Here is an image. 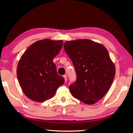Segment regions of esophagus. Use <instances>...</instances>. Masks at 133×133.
<instances>
[{"label": "esophagus", "instance_id": "obj_1", "mask_svg": "<svg viewBox=\"0 0 133 133\" xmlns=\"http://www.w3.org/2000/svg\"><path fill=\"white\" fill-rule=\"evenodd\" d=\"M63 77H64V78L65 81H67V75H66V74L64 75H63Z\"/></svg>", "mask_w": 133, "mask_h": 133}]
</instances>
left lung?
<instances>
[{
    "label": "left lung",
    "mask_w": 133,
    "mask_h": 133,
    "mask_svg": "<svg viewBox=\"0 0 133 133\" xmlns=\"http://www.w3.org/2000/svg\"><path fill=\"white\" fill-rule=\"evenodd\" d=\"M64 49L76 71V80L69 86L71 95L87 104H95L107 93L115 75L107 49L88 39L66 41Z\"/></svg>",
    "instance_id": "obj_1"
}]
</instances>
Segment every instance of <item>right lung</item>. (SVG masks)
Segmentation results:
<instances>
[{
	"mask_svg": "<svg viewBox=\"0 0 133 133\" xmlns=\"http://www.w3.org/2000/svg\"><path fill=\"white\" fill-rule=\"evenodd\" d=\"M63 46V41L44 39L30 45L21 58L17 75L25 95L30 99L43 102L52 97L63 84L53 59Z\"/></svg>",
	"mask_w": 133,
	"mask_h": 133,
	"instance_id": "add662e5",
	"label": "right lung"
}]
</instances>
